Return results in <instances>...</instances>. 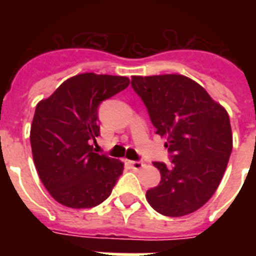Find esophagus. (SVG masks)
<instances>
[{
	"mask_svg": "<svg viewBox=\"0 0 256 256\" xmlns=\"http://www.w3.org/2000/svg\"><path fill=\"white\" fill-rule=\"evenodd\" d=\"M130 166H132V170L136 171L144 168V160H130Z\"/></svg>",
	"mask_w": 256,
	"mask_h": 256,
	"instance_id": "obj_1",
	"label": "esophagus"
}]
</instances>
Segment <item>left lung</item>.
Here are the masks:
<instances>
[{
	"instance_id": "obj_1",
	"label": "left lung",
	"mask_w": 256,
	"mask_h": 256,
	"mask_svg": "<svg viewBox=\"0 0 256 256\" xmlns=\"http://www.w3.org/2000/svg\"><path fill=\"white\" fill-rule=\"evenodd\" d=\"M156 134L166 138L171 164L154 162L160 182L146 192L166 216L191 214L214 195L232 150L228 114L208 92L179 74L132 78Z\"/></svg>"
}]
</instances>
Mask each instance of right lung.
Instances as JSON below:
<instances>
[{
  "label": "right lung",
  "instance_id": "1",
  "mask_svg": "<svg viewBox=\"0 0 256 256\" xmlns=\"http://www.w3.org/2000/svg\"><path fill=\"white\" fill-rule=\"evenodd\" d=\"M126 77L84 73L66 80L36 108L30 144L37 172L58 203L98 206L112 194L124 164L94 152L102 100L128 88Z\"/></svg>",
  "mask_w": 256,
  "mask_h": 256
}]
</instances>
